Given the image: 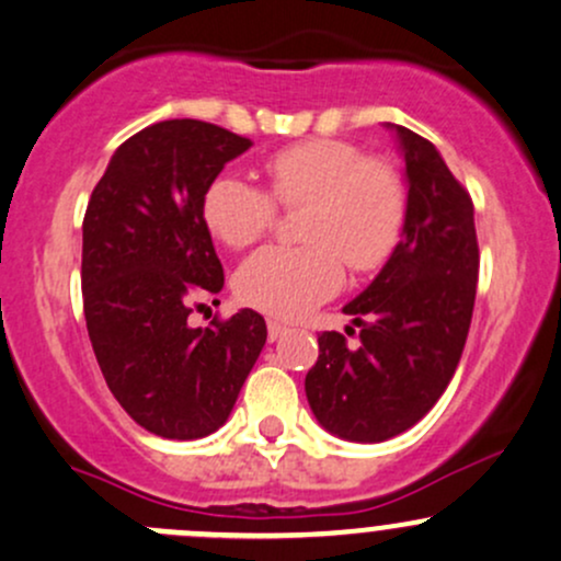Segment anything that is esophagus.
<instances>
[{
    "label": "esophagus",
    "instance_id": "1",
    "mask_svg": "<svg viewBox=\"0 0 561 561\" xmlns=\"http://www.w3.org/2000/svg\"><path fill=\"white\" fill-rule=\"evenodd\" d=\"M287 330H290V328H287L285 322H279V319H268V341H271V343L279 341V337L285 335Z\"/></svg>",
    "mask_w": 561,
    "mask_h": 561
}]
</instances>
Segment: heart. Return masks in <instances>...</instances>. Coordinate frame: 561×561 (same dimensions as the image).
I'll use <instances>...</instances> for the list:
<instances>
[{"label": "heart", "mask_w": 561, "mask_h": 561, "mask_svg": "<svg viewBox=\"0 0 561 561\" xmlns=\"http://www.w3.org/2000/svg\"><path fill=\"white\" fill-rule=\"evenodd\" d=\"M268 191L220 172L202 196V218L215 239L244 250L271 231L276 203L309 205L300 226L304 248H266L237 274L244 304L298 319L343 285V261L354 271L383 266L408 226V186L393 164L367 157L356 144L309 138L263 162Z\"/></svg>", "instance_id": "1"}]
</instances>
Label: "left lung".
Masks as SVG:
<instances>
[{"label": "left lung", "mask_w": 561, "mask_h": 561, "mask_svg": "<svg viewBox=\"0 0 561 561\" xmlns=\"http://www.w3.org/2000/svg\"><path fill=\"white\" fill-rule=\"evenodd\" d=\"M408 226L380 274L343 311L359 346L319 335L306 375L313 417L348 442H386L415 426L453 380L477 298L479 244L469 191L434 144L402 125Z\"/></svg>", "instance_id": "left-lung-1"}]
</instances>
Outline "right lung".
<instances>
[{
	"label": "right lung",
	"instance_id": "1",
	"mask_svg": "<svg viewBox=\"0 0 561 561\" xmlns=\"http://www.w3.org/2000/svg\"><path fill=\"white\" fill-rule=\"evenodd\" d=\"M250 146L210 122H157L114 151L84 213L92 351L116 402L164 439H202L224 426L266 343L252 309L188 328L191 304L224 290L202 196Z\"/></svg>",
	"mask_w": 561,
	"mask_h": 561
}]
</instances>
